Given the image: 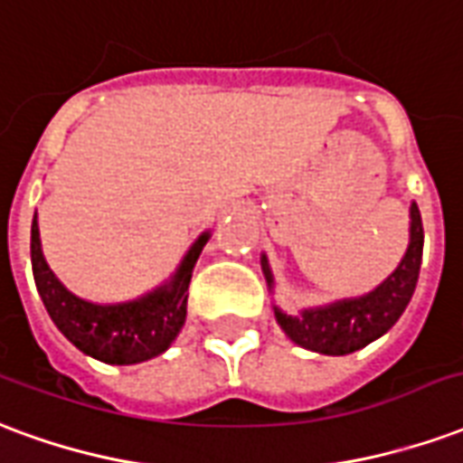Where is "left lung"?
<instances>
[{"instance_id": "8db88e82", "label": "left lung", "mask_w": 463, "mask_h": 463, "mask_svg": "<svg viewBox=\"0 0 463 463\" xmlns=\"http://www.w3.org/2000/svg\"><path fill=\"white\" fill-rule=\"evenodd\" d=\"M410 249L404 254L402 264L387 281L367 293L363 298L333 303L326 308L303 310L301 316H286L276 308V320L283 333L301 347L323 353V355H347L360 347L370 345L374 338L392 328L407 308L411 293L417 288L421 266V246H424V229L417 204L410 209ZM264 273L269 286H273L271 271L266 259Z\"/></svg>"}]
</instances>
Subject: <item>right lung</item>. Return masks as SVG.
I'll return each instance as SVG.
<instances>
[{"mask_svg": "<svg viewBox=\"0 0 463 463\" xmlns=\"http://www.w3.org/2000/svg\"><path fill=\"white\" fill-rule=\"evenodd\" d=\"M209 234H202L197 244L175 273L170 286H162L140 301L96 306L76 298L53 276L43 261L39 224H32V269L43 306L56 323V328L83 350L86 355L110 363V365H133L165 353L187 318V288L197 264L202 246Z\"/></svg>", "mask_w": 463, "mask_h": 463, "instance_id": "1", "label": "right lung"}]
</instances>
